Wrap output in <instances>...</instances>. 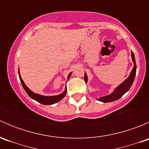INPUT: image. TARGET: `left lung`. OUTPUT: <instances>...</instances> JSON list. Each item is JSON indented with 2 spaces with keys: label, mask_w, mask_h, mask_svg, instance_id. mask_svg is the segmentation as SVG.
<instances>
[{
  "label": "left lung",
  "mask_w": 149,
  "mask_h": 149,
  "mask_svg": "<svg viewBox=\"0 0 149 149\" xmlns=\"http://www.w3.org/2000/svg\"><path fill=\"white\" fill-rule=\"evenodd\" d=\"M131 57L132 61H133L134 65H133V69H132L131 72H130L128 77H127L123 83L120 84L116 88H115L113 92H112L110 94H109V95L100 97L99 99H97L98 101L102 102H111L116 101V100H119L120 97H123L127 91H129V89H130L132 84L133 83V81H134L135 76H136V59H135V55L133 52H131ZM84 80H85L86 83L88 81V77H87V75L86 73L85 74H84Z\"/></svg>",
  "instance_id": "8db88e82"
}]
</instances>
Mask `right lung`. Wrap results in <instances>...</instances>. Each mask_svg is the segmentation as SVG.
<instances>
[{
  "label": "right lung",
  "mask_w": 149,
  "mask_h": 149,
  "mask_svg": "<svg viewBox=\"0 0 149 149\" xmlns=\"http://www.w3.org/2000/svg\"><path fill=\"white\" fill-rule=\"evenodd\" d=\"M71 74H72V72H70V73L68 74V79H70ZM19 79H20V81H21V83H22L24 88V90L26 91V92L27 93L28 95L29 96L32 100L42 104H45V105L53 104H55L58 102L59 101H61L63 97H65L66 93H67V89H66V88L63 92L58 94V95H55V96H43V95H41V94L34 93L32 91H31L27 86H26V84H25L24 82V81L22 80V77H21L20 73H19Z\"/></svg>",
  "instance_id": "add662e5"
}]
</instances>
